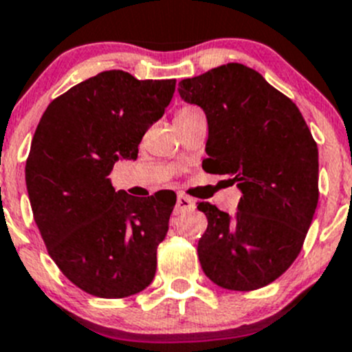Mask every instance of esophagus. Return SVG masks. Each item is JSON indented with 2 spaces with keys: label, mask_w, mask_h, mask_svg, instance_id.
I'll return each mask as SVG.
<instances>
[{
  "label": "esophagus",
  "mask_w": 352,
  "mask_h": 352,
  "mask_svg": "<svg viewBox=\"0 0 352 352\" xmlns=\"http://www.w3.org/2000/svg\"><path fill=\"white\" fill-rule=\"evenodd\" d=\"M194 206H196V204H194V201L190 199V197L184 196V194H179V196H177V204H175V213L177 214L194 210Z\"/></svg>",
  "instance_id": "34e87169"
}]
</instances>
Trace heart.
<instances>
[{"mask_svg": "<svg viewBox=\"0 0 352 352\" xmlns=\"http://www.w3.org/2000/svg\"><path fill=\"white\" fill-rule=\"evenodd\" d=\"M187 110H192V108L186 107V108H182V110H179V113H182V111H187ZM179 113H177V115H179Z\"/></svg>", "mask_w": 352, "mask_h": 352, "instance_id": "b5f03b06", "label": "heart"}]
</instances>
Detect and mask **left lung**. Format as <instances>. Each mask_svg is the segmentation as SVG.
<instances>
[{
	"mask_svg": "<svg viewBox=\"0 0 352 352\" xmlns=\"http://www.w3.org/2000/svg\"><path fill=\"white\" fill-rule=\"evenodd\" d=\"M184 101L203 108V168L232 177L242 196L232 218L199 203L208 228L197 242L206 277L228 291L277 280L301 252L318 204V148L299 108L241 63L179 82Z\"/></svg>",
	"mask_w": 352,
	"mask_h": 352,
	"instance_id": "obj_1",
	"label": "left lung"
}]
</instances>
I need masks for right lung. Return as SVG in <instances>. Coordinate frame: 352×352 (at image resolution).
<instances>
[{
	"mask_svg": "<svg viewBox=\"0 0 352 352\" xmlns=\"http://www.w3.org/2000/svg\"><path fill=\"white\" fill-rule=\"evenodd\" d=\"M173 93L175 78L108 70L74 85L41 117L25 165L34 220L61 274L87 294L127 298L155 278L177 197L115 192L108 175L118 160L138 158Z\"/></svg>",
	"mask_w": 352,
	"mask_h": 352,
	"instance_id": "1",
	"label": "right lung"
}]
</instances>
